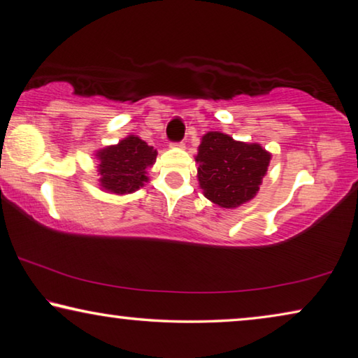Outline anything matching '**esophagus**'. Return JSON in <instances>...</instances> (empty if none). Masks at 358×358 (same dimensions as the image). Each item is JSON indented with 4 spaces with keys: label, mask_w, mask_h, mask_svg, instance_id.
Masks as SVG:
<instances>
[{
    "label": "esophagus",
    "mask_w": 358,
    "mask_h": 358,
    "mask_svg": "<svg viewBox=\"0 0 358 358\" xmlns=\"http://www.w3.org/2000/svg\"><path fill=\"white\" fill-rule=\"evenodd\" d=\"M173 147H178V148H185V142H175V144H172Z\"/></svg>",
    "instance_id": "1"
}]
</instances>
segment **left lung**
<instances>
[{
  "label": "left lung",
  "mask_w": 358,
  "mask_h": 358,
  "mask_svg": "<svg viewBox=\"0 0 358 358\" xmlns=\"http://www.w3.org/2000/svg\"><path fill=\"white\" fill-rule=\"evenodd\" d=\"M197 178L205 197L222 208H238L257 196L271 153L229 134L210 131L199 145Z\"/></svg>",
  "instance_id": "8db88e82"
}]
</instances>
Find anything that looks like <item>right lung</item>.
I'll return each mask as SVG.
<instances>
[{
    "mask_svg": "<svg viewBox=\"0 0 358 358\" xmlns=\"http://www.w3.org/2000/svg\"><path fill=\"white\" fill-rule=\"evenodd\" d=\"M158 152L138 136L129 134L119 144L96 152L101 189L113 194H131L144 186L147 167L157 161Z\"/></svg>",
    "mask_w": 358,
    "mask_h": 358,
    "instance_id": "right-lung-1",
    "label": "right lung"
}]
</instances>
